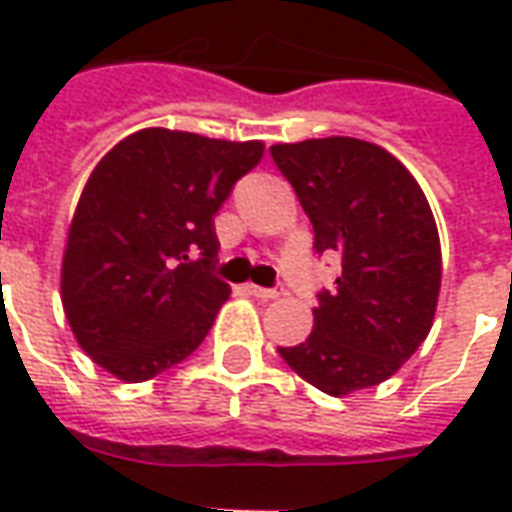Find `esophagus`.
Masks as SVG:
<instances>
[{"instance_id": "esophagus-1", "label": "esophagus", "mask_w": 512, "mask_h": 512, "mask_svg": "<svg viewBox=\"0 0 512 512\" xmlns=\"http://www.w3.org/2000/svg\"><path fill=\"white\" fill-rule=\"evenodd\" d=\"M246 291L257 296V299H263V302H271V299H280L282 288H260V285H246Z\"/></svg>"}]
</instances>
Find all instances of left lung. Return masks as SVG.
Segmentation results:
<instances>
[{"mask_svg": "<svg viewBox=\"0 0 512 512\" xmlns=\"http://www.w3.org/2000/svg\"><path fill=\"white\" fill-rule=\"evenodd\" d=\"M271 157L313 224L316 252L341 255L335 291L318 293L313 332L280 346L318 391L349 396L393 377L430 335L441 241L413 174L360 138L274 144Z\"/></svg>", "mask_w": 512, "mask_h": 512, "instance_id": "1", "label": "left lung"}]
</instances>
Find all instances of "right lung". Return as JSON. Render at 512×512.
Instances as JSON below:
<instances>
[{
	"instance_id": "1",
	"label": "right lung",
	"mask_w": 512,
	"mask_h": 512,
	"mask_svg": "<svg viewBox=\"0 0 512 512\" xmlns=\"http://www.w3.org/2000/svg\"><path fill=\"white\" fill-rule=\"evenodd\" d=\"M263 149L146 127L96 163L60 268L69 327L96 366L144 382L199 349L230 299L213 277V216Z\"/></svg>"
}]
</instances>
